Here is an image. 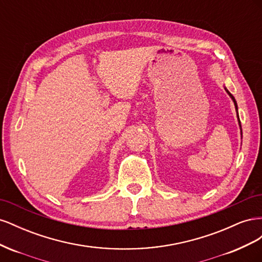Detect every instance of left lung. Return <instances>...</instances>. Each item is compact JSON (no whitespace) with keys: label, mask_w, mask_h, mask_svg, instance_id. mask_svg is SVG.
I'll return each instance as SVG.
<instances>
[{"label":"left lung","mask_w":262,"mask_h":262,"mask_svg":"<svg viewBox=\"0 0 262 262\" xmlns=\"http://www.w3.org/2000/svg\"><path fill=\"white\" fill-rule=\"evenodd\" d=\"M225 89V91H226V93L229 95V97L232 98V100L234 101V105H235V109H236V114H237V119H238V124H239V129H241V136L243 137V131H242V124H241V120H239V116H238V107H237V102H236V100H235V98H234V96L233 95L228 92V90L226 89V87H224Z\"/></svg>","instance_id":"1"}]
</instances>
